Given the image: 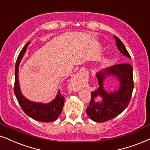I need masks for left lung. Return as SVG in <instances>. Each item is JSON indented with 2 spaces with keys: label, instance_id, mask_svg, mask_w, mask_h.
<instances>
[{
  "label": "left lung",
  "instance_id": "8db88e82",
  "mask_svg": "<svg viewBox=\"0 0 150 150\" xmlns=\"http://www.w3.org/2000/svg\"><path fill=\"white\" fill-rule=\"evenodd\" d=\"M117 49L125 56L131 58L130 55L121 40L114 36ZM99 88L91 93V100L86 109L89 117L96 122H104L115 117L128 106L134 89L133 67L129 64H115L106 68L96 74ZM108 77H115L119 81V88L109 93L103 88V82ZM100 96L102 100L95 99Z\"/></svg>",
  "mask_w": 150,
  "mask_h": 150
}]
</instances>
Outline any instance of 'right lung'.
Returning <instances> with one entry per match:
<instances>
[{"label": "right lung", "mask_w": 150, "mask_h": 150, "mask_svg": "<svg viewBox=\"0 0 150 150\" xmlns=\"http://www.w3.org/2000/svg\"><path fill=\"white\" fill-rule=\"evenodd\" d=\"M30 42H28L18 55L15 65V82H14V94L16 99L21 106L22 110L27 115L33 119L42 122H51L58 119L62 108L64 102V98L60 95L58 90L56 97L51 102L47 103L35 102L28 100L22 95L18 82V67L21 60L23 58L26 51L28 46Z\"/></svg>", "instance_id": "right-lung-1"}]
</instances>
